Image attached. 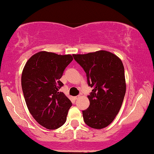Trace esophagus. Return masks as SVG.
Returning a JSON list of instances; mask_svg holds the SVG:
<instances>
[{
	"label": "esophagus",
	"instance_id": "1",
	"mask_svg": "<svg viewBox=\"0 0 154 154\" xmlns=\"http://www.w3.org/2000/svg\"><path fill=\"white\" fill-rule=\"evenodd\" d=\"M80 95H76V96H75L74 97V100H78V99H79L80 98Z\"/></svg>",
	"mask_w": 154,
	"mask_h": 154
}]
</instances>
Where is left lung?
<instances>
[{
	"label": "left lung",
	"mask_w": 154,
	"mask_h": 154,
	"mask_svg": "<svg viewBox=\"0 0 154 154\" xmlns=\"http://www.w3.org/2000/svg\"><path fill=\"white\" fill-rule=\"evenodd\" d=\"M87 74L90 105L82 111L85 123L94 129H102L111 123L122 107L125 91L124 67L117 55L106 50L85 54H73Z\"/></svg>",
	"instance_id": "obj_1"
}]
</instances>
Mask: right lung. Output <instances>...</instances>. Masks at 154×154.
<instances>
[{
  "instance_id": "1",
  "label": "right lung",
  "mask_w": 154,
  "mask_h": 154,
  "mask_svg": "<svg viewBox=\"0 0 154 154\" xmlns=\"http://www.w3.org/2000/svg\"><path fill=\"white\" fill-rule=\"evenodd\" d=\"M71 54L40 51L27 60L21 83L29 112L36 122L48 130L61 127L66 122L72 102L59 89L63 73L72 61Z\"/></svg>"
}]
</instances>
